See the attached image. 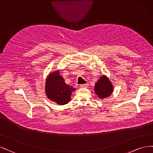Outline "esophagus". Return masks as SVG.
I'll use <instances>...</instances> for the list:
<instances>
[{
    "label": "esophagus",
    "mask_w": 153,
    "mask_h": 153,
    "mask_svg": "<svg viewBox=\"0 0 153 153\" xmlns=\"http://www.w3.org/2000/svg\"><path fill=\"white\" fill-rule=\"evenodd\" d=\"M88 83L80 85V87H81V88H86V87H88Z\"/></svg>",
    "instance_id": "1"
}]
</instances>
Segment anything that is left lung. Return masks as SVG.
I'll list each match as a JSON object with an SVG mask.
<instances>
[{
  "mask_svg": "<svg viewBox=\"0 0 153 153\" xmlns=\"http://www.w3.org/2000/svg\"><path fill=\"white\" fill-rule=\"evenodd\" d=\"M95 92L101 99L110 96L113 91V86L106 76L101 77L95 85Z\"/></svg>",
  "mask_w": 153,
  "mask_h": 153,
  "instance_id": "8db88e82",
  "label": "left lung"
}]
</instances>
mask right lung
I'll list each match as a JSON object with an SVG mask.
<instances>
[{"label":"right lung","mask_w":153,"mask_h":153,"mask_svg":"<svg viewBox=\"0 0 153 153\" xmlns=\"http://www.w3.org/2000/svg\"><path fill=\"white\" fill-rule=\"evenodd\" d=\"M45 92L48 98L60 105L67 104L71 100V95L76 89L65 83L59 71L51 74L45 84Z\"/></svg>","instance_id":"obj_1"}]
</instances>
